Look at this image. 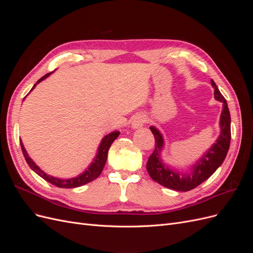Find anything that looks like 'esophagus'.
Here are the masks:
<instances>
[{
  "mask_svg": "<svg viewBox=\"0 0 253 253\" xmlns=\"http://www.w3.org/2000/svg\"><path fill=\"white\" fill-rule=\"evenodd\" d=\"M145 122V118L144 116H142V115H138V116H136L133 121H132V127L134 129H138V128H141L144 125Z\"/></svg>",
  "mask_w": 253,
  "mask_h": 253,
  "instance_id": "esophagus-1",
  "label": "esophagus"
}]
</instances>
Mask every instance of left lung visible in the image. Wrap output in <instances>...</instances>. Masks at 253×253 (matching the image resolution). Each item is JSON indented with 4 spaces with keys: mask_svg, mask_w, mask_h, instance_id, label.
Returning <instances> with one entry per match:
<instances>
[{
    "mask_svg": "<svg viewBox=\"0 0 253 253\" xmlns=\"http://www.w3.org/2000/svg\"><path fill=\"white\" fill-rule=\"evenodd\" d=\"M211 85L214 88V98L223 103V111H221L219 119L220 133L215 143H213L211 148L207 150L204 155L188 170H177L164 162V136L157 127L154 126H150V129L155 137V150L149 157L147 170L151 178L158 182L159 185L176 191H183V192L190 191L208 179L225 160L231 139L230 112H229L226 99L220 94L215 82L212 79Z\"/></svg>",
    "mask_w": 253,
    "mask_h": 253,
    "instance_id": "left-lung-1",
    "label": "left lung"
}]
</instances>
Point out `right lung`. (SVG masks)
I'll use <instances>...</instances> for the list:
<instances>
[{"instance_id": "1", "label": "right lung", "mask_w": 253, "mask_h": 253, "mask_svg": "<svg viewBox=\"0 0 253 253\" xmlns=\"http://www.w3.org/2000/svg\"><path fill=\"white\" fill-rule=\"evenodd\" d=\"M53 72L51 73H48L45 76H43V77L41 79H39L37 81V83L35 84V85L33 86V88L30 89V91H32L38 83H40L41 81L45 80L47 77H49V76L52 74ZM29 91V93H30ZM25 99V98H24ZM120 132L119 131H114L108 135H105L100 144H99V147L97 149V153H96V156L94 157V160L93 162L90 163V165L87 167V169L84 170L81 174H79L78 176H76V177H72V178H67V179H64V178H58V177H53V176L51 175H48L47 173H45L44 171H42L39 167H38L34 160L29 157L27 151L25 150L24 148V144H23L22 140H20V143H21V148H22V152H23V155H24L25 157V160L26 163L28 164V166L30 167V169H32L33 171H35L38 175L41 176V177L43 179H45L46 181L52 183L53 186L56 187H59V188H77V187H81L83 185H86V183L93 181L94 179H96L99 175L101 174L103 168L105 166V163H106V158H108V153H109V149L111 147V144L114 142V140L117 138V137L119 136Z\"/></svg>"}]
</instances>
